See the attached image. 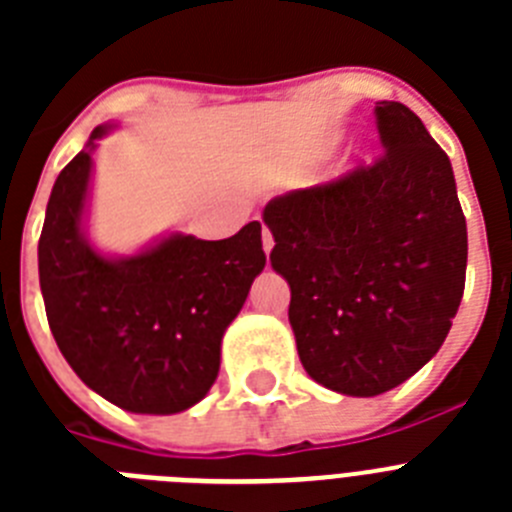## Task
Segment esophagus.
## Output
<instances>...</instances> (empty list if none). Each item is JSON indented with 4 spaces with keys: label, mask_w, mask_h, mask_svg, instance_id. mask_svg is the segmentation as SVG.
<instances>
[{
    "label": "esophagus",
    "mask_w": 512,
    "mask_h": 512,
    "mask_svg": "<svg viewBox=\"0 0 512 512\" xmlns=\"http://www.w3.org/2000/svg\"><path fill=\"white\" fill-rule=\"evenodd\" d=\"M261 243H264V251H266V253H269L271 248H274V235H271L269 228L261 230Z\"/></svg>",
    "instance_id": "34e87169"
}]
</instances>
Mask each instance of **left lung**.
Returning a JSON list of instances; mask_svg holds the SVG:
<instances>
[{
	"mask_svg": "<svg viewBox=\"0 0 512 512\" xmlns=\"http://www.w3.org/2000/svg\"><path fill=\"white\" fill-rule=\"evenodd\" d=\"M374 112L384 153L372 166L264 207L302 366L351 397L382 395L436 356L467 277L449 156L405 104Z\"/></svg>",
	"mask_w": 512,
	"mask_h": 512,
	"instance_id": "8db88e82",
	"label": "left lung"
}]
</instances>
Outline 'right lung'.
<instances>
[{"label":"right lung","mask_w":512,"mask_h":512,"mask_svg":"<svg viewBox=\"0 0 512 512\" xmlns=\"http://www.w3.org/2000/svg\"><path fill=\"white\" fill-rule=\"evenodd\" d=\"M53 184L38 243L40 292L63 359L87 387L130 413L171 415L210 392L220 343L266 264L261 223L225 241L171 233L128 259L94 251L81 230L92 151Z\"/></svg>","instance_id":"1"}]
</instances>
